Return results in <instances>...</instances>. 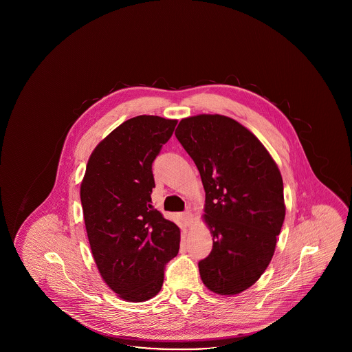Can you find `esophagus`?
Segmentation results:
<instances>
[{
  "mask_svg": "<svg viewBox=\"0 0 352 352\" xmlns=\"http://www.w3.org/2000/svg\"><path fill=\"white\" fill-rule=\"evenodd\" d=\"M182 220H184V226H190L192 221V215L190 211H184L182 214Z\"/></svg>",
  "mask_w": 352,
  "mask_h": 352,
  "instance_id": "34e87169",
  "label": "esophagus"
}]
</instances>
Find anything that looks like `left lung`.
I'll return each instance as SVG.
<instances>
[{"label":"left lung","instance_id":"8db88e82","mask_svg":"<svg viewBox=\"0 0 352 352\" xmlns=\"http://www.w3.org/2000/svg\"><path fill=\"white\" fill-rule=\"evenodd\" d=\"M175 137L199 170L214 236L212 251L198 264L201 281L214 293L237 294L273 257L285 219L281 173L256 135L232 118H184Z\"/></svg>","mask_w":352,"mask_h":352}]
</instances>
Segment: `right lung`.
Returning <instances> with one entry per match:
<instances>
[{
    "mask_svg": "<svg viewBox=\"0 0 352 352\" xmlns=\"http://www.w3.org/2000/svg\"><path fill=\"white\" fill-rule=\"evenodd\" d=\"M177 120L137 116L122 122L91 154L80 201L91 251L102 280L131 302L151 300L179 251V227L151 206V165Z\"/></svg>",
    "mask_w": 352,
    "mask_h": 352,
    "instance_id": "right-lung-1",
    "label": "right lung"
}]
</instances>
